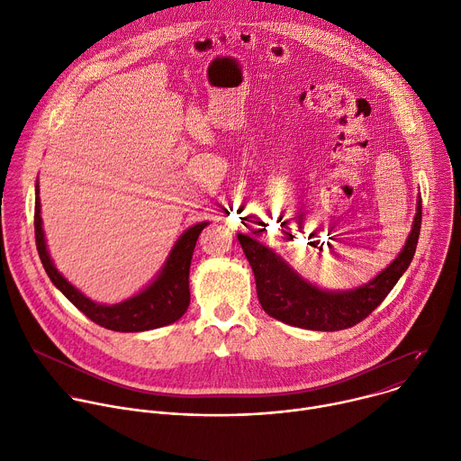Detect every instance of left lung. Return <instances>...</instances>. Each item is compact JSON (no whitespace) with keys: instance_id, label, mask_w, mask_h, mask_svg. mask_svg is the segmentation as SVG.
Listing matches in <instances>:
<instances>
[{"instance_id":"obj_1","label":"left lung","mask_w":461,"mask_h":461,"mask_svg":"<svg viewBox=\"0 0 461 461\" xmlns=\"http://www.w3.org/2000/svg\"><path fill=\"white\" fill-rule=\"evenodd\" d=\"M421 229V195H418L412 230L397 258L370 282L346 291L322 289L298 275L278 252L257 238L238 234L240 245L257 280L264 312L289 326L313 331H339L366 319L393 289L411 266Z\"/></svg>"}]
</instances>
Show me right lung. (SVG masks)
I'll list each match as a JSON object with an SVG mask.
<instances>
[{
	"instance_id": "right-lung-1",
	"label": "right lung",
	"mask_w": 461,
	"mask_h": 461,
	"mask_svg": "<svg viewBox=\"0 0 461 461\" xmlns=\"http://www.w3.org/2000/svg\"><path fill=\"white\" fill-rule=\"evenodd\" d=\"M34 234H36V249L40 254V260L47 276L50 278L64 293V296L78 308L87 319L95 324L121 333H135V331H148L174 324L179 321L190 303V287H188V275H190V262L195 241L201 230L209 225V221H201L188 227L174 243L172 250L168 252L167 262L159 269L146 287H142L133 296L119 302V303H100L86 296L80 289H77L55 266L50 258L43 221H41V204H40V185L36 181L34 186Z\"/></svg>"
}]
</instances>
